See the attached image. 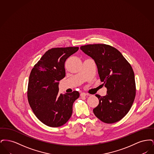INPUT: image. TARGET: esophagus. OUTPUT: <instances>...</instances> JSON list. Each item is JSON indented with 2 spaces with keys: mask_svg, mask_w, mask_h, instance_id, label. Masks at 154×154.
Returning a JSON list of instances; mask_svg holds the SVG:
<instances>
[{
  "mask_svg": "<svg viewBox=\"0 0 154 154\" xmlns=\"http://www.w3.org/2000/svg\"><path fill=\"white\" fill-rule=\"evenodd\" d=\"M88 95L87 94H86V93H85V92H82V93H81L80 96L81 97H84V96H86Z\"/></svg>",
  "mask_w": 154,
  "mask_h": 154,
  "instance_id": "1",
  "label": "esophagus"
}]
</instances>
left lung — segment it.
<instances>
[{
    "label": "left lung",
    "instance_id": "obj_1",
    "mask_svg": "<svg viewBox=\"0 0 154 154\" xmlns=\"http://www.w3.org/2000/svg\"><path fill=\"white\" fill-rule=\"evenodd\" d=\"M80 49L95 62L107 95H96L99 103L93 111L106 124L122 119L132 107L136 96L134 74L132 66L116 48L107 44H88Z\"/></svg>",
    "mask_w": 154,
    "mask_h": 154
}]
</instances>
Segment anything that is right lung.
I'll return each mask as SVG.
<instances>
[{"instance_id": "right-lung-1", "label": "right lung", "mask_w": 154, "mask_h": 154, "mask_svg": "<svg viewBox=\"0 0 154 154\" xmlns=\"http://www.w3.org/2000/svg\"><path fill=\"white\" fill-rule=\"evenodd\" d=\"M78 47L48 50L30 74L28 100L36 117L44 124L59 127L71 117L73 104L80 96L78 91L59 94V81L65 77L66 59L79 50Z\"/></svg>"}]
</instances>
